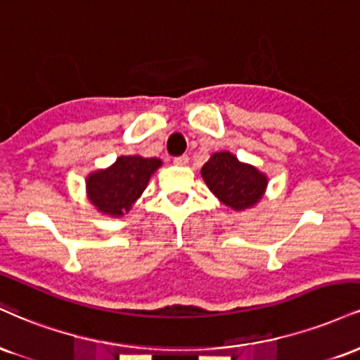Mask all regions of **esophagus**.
I'll use <instances>...</instances> for the list:
<instances>
[{
  "instance_id": "obj_1",
  "label": "esophagus",
  "mask_w": 360,
  "mask_h": 360,
  "mask_svg": "<svg viewBox=\"0 0 360 360\" xmlns=\"http://www.w3.org/2000/svg\"><path fill=\"white\" fill-rule=\"evenodd\" d=\"M176 165H180V167H184V165L188 163V156L187 155H181V156H176L175 160H173Z\"/></svg>"
}]
</instances>
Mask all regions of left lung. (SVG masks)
<instances>
[{
  "instance_id": "8db88e82",
  "label": "left lung",
  "mask_w": 360,
  "mask_h": 360,
  "mask_svg": "<svg viewBox=\"0 0 360 360\" xmlns=\"http://www.w3.org/2000/svg\"><path fill=\"white\" fill-rule=\"evenodd\" d=\"M200 173L210 192L232 210H246L256 205L268 187V176L263 172L239 162L229 151L214 153Z\"/></svg>"
}]
</instances>
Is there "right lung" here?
I'll use <instances>...</instances> for the list:
<instances>
[{"label":"right lung","mask_w":360,"mask_h":360,"mask_svg":"<svg viewBox=\"0 0 360 360\" xmlns=\"http://www.w3.org/2000/svg\"><path fill=\"white\" fill-rule=\"evenodd\" d=\"M162 167V160L143 156H120L105 170H96L86 179L87 198L99 212L111 217L128 214L141 197L151 175Z\"/></svg>","instance_id":"add662e5"}]
</instances>
